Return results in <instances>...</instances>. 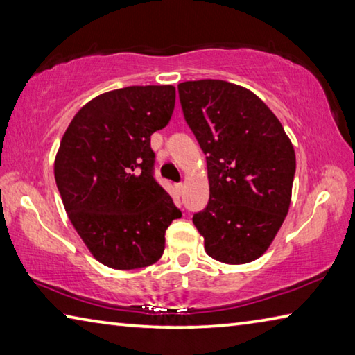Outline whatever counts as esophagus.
<instances>
[{"instance_id":"34e87169","label":"esophagus","mask_w":355,"mask_h":355,"mask_svg":"<svg viewBox=\"0 0 355 355\" xmlns=\"http://www.w3.org/2000/svg\"><path fill=\"white\" fill-rule=\"evenodd\" d=\"M175 189L178 191V194H182V192L184 191V184L183 183H177L175 184Z\"/></svg>"}]
</instances>
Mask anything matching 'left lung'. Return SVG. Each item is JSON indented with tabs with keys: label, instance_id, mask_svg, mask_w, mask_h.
<instances>
[{
	"label": "left lung",
	"instance_id": "left-lung-1",
	"mask_svg": "<svg viewBox=\"0 0 355 355\" xmlns=\"http://www.w3.org/2000/svg\"><path fill=\"white\" fill-rule=\"evenodd\" d=\"M188 127L207 155L209 200L192 222L207 254L227 264L257 260L271 245L291 202L296 155L274 112L236 84H178Z\"/></svg>",
	"mask_w": 355,
	"mask_h": 355
}]
</instances>
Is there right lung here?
Instances as JSON below:
<instances>
[{"label":"right lung","instance_id":"add662e5","mask_svg":"<svg viewBox=\"0 0 355 355\" xmlns=\"http://www.w3.org/2000/svg\"><path fill=\"white\" fill-rule=\"evenodd\" d=\"M175 106L173 86H130L84 105L62 136L55 178L69 219L100 263L137 269L163 255L182 211L155 180L150 136Z\"/></svg>","mask_w":355,"mask_h":355}]
</instances>
